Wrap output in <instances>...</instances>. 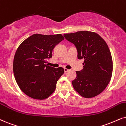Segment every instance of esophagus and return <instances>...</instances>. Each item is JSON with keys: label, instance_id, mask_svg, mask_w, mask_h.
I'll use <instances>...</instances> for the list:
<instances>
[{"label": "esophagus", "instance_id": "esophagus-1", "mask_svg": "<svg viewBox=\"0 0 126 126\" xmlns=\"http://www.w3.org/2000/svg\"><path fill=\"white\" fill-rule=\"evenodd\" d=\"M64 72L66 73V72H67L68 71H69V69H68V68H64Z\"/></svg>", "mask_w": 126, "mask_h": 126}]
</instances>
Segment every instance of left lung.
<instances>
[{"mask_svg": "<svg viewBox=\"0 0 126 126\" xmlns=\"http://www.w3.org/2000/svg\"><path fill=\"white\" fill-rule=\"evenodd\" d=\"M64 36L77 48L78 59L84 60L83 69L76 71L77 77L72 81L74 90L86 98L100 94L109 83L113 71L107 44L98 34L91 31L64 34Z\"/></svg>", "mask_w": 126, "mask_h": 126, "instance_id": "obj_1", "label": "left lung"}]
</instances>
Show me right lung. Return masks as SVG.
I'll list each match as a JSON object with an SVG mask.
<instances>
[{
	"label": "right lung",
	"instance_id": "1",
	"mask_svg": "<svg viewBox=\"0 0 126 126\" xmlns=\"http://www.w3.org/2000/svg\"><path fill=\"white\" fill-rule=\"evenodd\" d=\"M64 38L62 34H35L20 45L14 55L13 72L21 90L36 99H45L53 93L63 68L46 64L52 50Z\"/></svg>",
	"mask_w": 126,
	"mask_h": 126
}]
</instances>
